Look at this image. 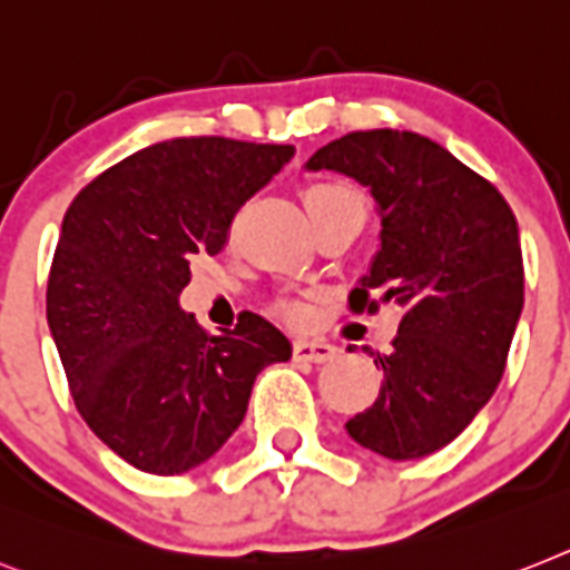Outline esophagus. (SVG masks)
<instances>
[{"label":"esophagus","instance_id":"obj_1","mask_svg":"<svg viewBox=\"0 0 570 570\" xmlns=\"http://www.w3.org/2000/svg\"><path fill=\"white\" fill-rule=\"evenodd\" d=\"M294 358L326 364V361L337 358V346H332L328 341H317V337H299V341H294Z\"/></svg>","mask_w":570,"mask_h":570}]
</instances>
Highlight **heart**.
I'll return each mask as SVG.
<instances>
[{"instance_id": "1", "label": "heart", "mask_w": 570, "mask_h": 570, "mask_svg": "<svg viewBox=\"0 0 570 570\" xmlns=\"http://www.w3.org/2000/svg\"><path fill=\"white\" fill-rule=\"evenodd\" d=\"M305 209H317V206H328V204H361L358 195L350 189V186H341V183H314L308 186L303 195ZM285 314L288 317H296L299 314V305L288 303L285 305Z\"/></svg>"}]
</instances>
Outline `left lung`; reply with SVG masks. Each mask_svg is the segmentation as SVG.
<instances>
[{
	"instance_id": "1",
	"label": "left lung",
	"mask_w": 570,
	"mask_h": 570,
	"mask_svg": "<svg viewBox=\"0 0 570 570\" xmlns=\"http://www.w3.org/2000/svg\"><path fill=\"white\" fill-rule=\"evenodd\" d=\"M323 168L361 183L381 224L350 305L402 308L393 350L364 346L384 381L346 431L387 460L428 458L463 434L504 375L524 305L519 224L492 183L411 130L341 136L305 163Z\"/></svg>"
}]
</instances>
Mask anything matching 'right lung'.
Returning <instances> with one entry per match:
<instances>
[{"mask_svg":"<svg viewBox=\"0 0 570 570\" xmlns=\"http://www.w3.org/2000/svg\"><path fill=\"white\" fill-rule=\"evenodd\" d=\"M294 145L189 136L136 150L66 209L46 317L92 434L148 474L206 463L242 425L256 375L291 358L274 323L244 312L206 335L180 308L195 256L227 244L235 212Z\"/></svg>","mask_w":570,"mask_h":570,"instance_id":"add662e5","label":"right lung"}]
</instances>
